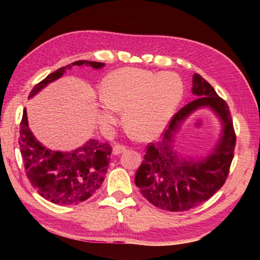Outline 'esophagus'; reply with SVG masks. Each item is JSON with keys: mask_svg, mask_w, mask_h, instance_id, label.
<instances>
[{"mask_svg": "<svg viewBox=\"0 0 260 260\" xmlns=\"http://www.w3.org/2000/svg\"><path fill=\"white\" fill-rule=\"evenodd\" d=\"M125 149H127V147H125L124 145L115 144V145L113 146V154H114V155H119V154L125 152Z\"/></svg>", "mask_w": 260, "mask_h": 260, "instance_id": "obj_1", "label": "esophagus"}]
</instances>
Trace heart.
<instances>
[{
	"instance_id": "heart-1",
	"label": "heart",
	"mask_w": 260,
	"mask_h": 260,
	"mask_svg": "<svg viewBox=\"0 0 260 260\" xmlns=\"http://www.w3.org/2000/svg\"><path fill=\"white\" fill-rule=\"evenodd\" d=\"M101 122L109 127L123 109L124 121L143 140L162 132L183 94L175 74H154L140 68H122L109 74L102 83Z\"/></svg>"
}]
</instances>
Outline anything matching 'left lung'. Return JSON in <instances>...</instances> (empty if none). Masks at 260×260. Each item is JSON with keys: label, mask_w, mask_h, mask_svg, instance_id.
<instances>
[{"label": "left lung", "mask_w": 260, "mask_h": 260, "mask_svg": "<svg viewBox=\"0 0 260 260\" xmlns=\"http://www.w3.org/2000/svg\"><path fill=\"white\" fill-rule=\"evenodd\" d=\"M196 99L174 115L157 144L148 143L135 182L154 206L184 211L201 205L221 188L234 155L235 132L229 106L199 74L193 76ZM202 107L210 108L223 122V135L214 151L202 161L185 160L174 151V135L180 123Z\"/></svg>", "instance_id": "obj_1"}]
</instances>
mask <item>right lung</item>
<instances>
[{"instance_id": "1", "label": "right lung", "mask_w": 260, "mask_h": 260, "mask_svg": "<svg viewBox=\"0 0 260 260\" xmlns=\"http://www.w3.org/2000/svg\"><path fill=\"white\" fill-rule=\"evenodd\" d=\"M104 67V62L78 60L57 69L35 85L28 99L49 83L57 80L73 66ZM18 144L25 171L37 192L56 205H77L86 201L101 187L111 160L112 146L91 139L72 152H59L43 146L29 129L26 108L20 122Z\"/></svg>"}]
</instances>
